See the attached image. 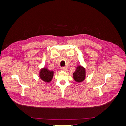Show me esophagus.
<instances>
[{"instance_id": "esophagus-1", "label": "esophagus", "mask_w": 126, "mask_h": 126, "mask_svg": "<svg viewBox=\"0 0 126 126\" xmlns=\"http://www.w3.org/2000/svg\"><path fill=\"white\" fill-rule=\"evenodd\" d=\"M61 70H62V71H66L67 70V69L66 67H62L61 68Z\"/></svg>"}]
</instances>
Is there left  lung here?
<instances>
[{
  "label": "left lung",
  "mask_w": 126,
  "mask_h": 126,
  "mask_svg": "<svg viewBox=\"0 0 126 126\" xmlns=\"http://www.w3.org/2000/svg\"><path fill=\"white\" fill-rule=\"evenodd\" d=\"M74 79L77 82H80L85 79L86 70L84 67L78 66L76 68V71L73 73Z\"/></svg>",
  "instance_id": "obj_1"
}]
</instances>
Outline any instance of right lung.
<instances>
[{"mask_svg": "<svg viewBox=\"0 0 126 126\" xmlns=\"http://www.w3.org/2000/svg\"><path fill=\"white\" fill-rule=\"evenodd\" d=\"M54 72L48 70L44 67L40 69L39 71V77L41 80L46 82H50L53 78Z\"/></svg>", "mask_w": 126, "mask_h": 126, "instance_id": "right-lung-1", "label": "right lung"}]
</instances>
